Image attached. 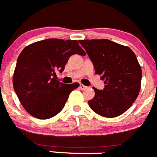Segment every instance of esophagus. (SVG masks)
I'll list each match as a JSON object with an SVG mask.
<instances>
[{
	"label": "esophagus",
	"mask_w": 157,
	"mask_h": 157,
	"mask_svg": "<svg viewBox=\"0 0 157 157\" xmlns=\"http://www.w3.org/2000/svg\"><path fill=\"white\" fill-rule=\"evenodd\" d=\"M79 88L82 89V90H85V89H87V87H86V86H84V85H82V84L79 85Z\"/></svg>",
	"instance_id": "obj_1"
}]
</instances>
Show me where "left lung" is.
Masks as SVG:
<instances>
[{
	"instance_id": "1",
	"label": "left lung",
	"mask_w": 157,
	"mask_h": 157,
	"mask_svg": "<svg viewBox=\"0 0 157 157\" xmlns=\"http://www.w3.org/2000/svg\"><path fill=\"white\" fill-rule=\"evenodd\" d=\"M101 75L105 88L93 87L95 96L89 101L90 108L106 118L119 116L129 109L138 97L142 70L135 53L127 46L108 39L79 40Z\"/></svg>"
}]
</instances>
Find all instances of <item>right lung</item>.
<instances>
[{
	"instance_id": "add662e5",
	"label": "right lung",
	"mask_w": 157,
	"mask_h": 157,
	"mask_svg": "<svg viewBox=\"0 0 157 157\" xmlns=\"http://www.w3.org/2000/svg\"><path fill=\"white\" fill-rule=\"evenodd\" d=\"M86 55L76 40L48 38L26 46L19 55L13 86L21 104L35 118L48 119L64 108L69 94L79 86L58 80L70 56Z\"/></svg>"
}]
</instances>
